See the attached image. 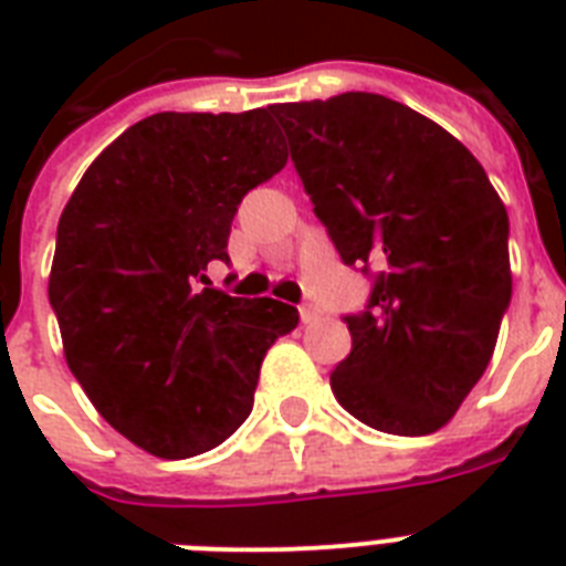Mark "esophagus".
I'll use <instances>...</instances> for the list:
<instances>
[{
    "label": "esophagus",
    "mask_w": 566,
    "mask_h": 566,
    "mask_svg": "<svg viewBox=\"0 0 566 566\" xmlns=\"http://www.w3.org/2000/svg\"><path fill=\"white\" fill-rule=\"evenodd\" d=\"M300 317L302 323H314V319H317V308H314V305H302Z\"/></svg>",
    "instance_id": "obj_1"
}]
</instances>
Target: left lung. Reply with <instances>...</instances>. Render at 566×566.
Masks as SVG:
<instances>
[{
	"mask_svg": "<svg viewBox=\"0 0 566 566\" xmlns=\"http://www.w3.org/2000/svg\"><path fill=\"white\" fill-rule=\"evenodd\" d=\"M344 264L376 266L337 402L387 434H431L491 364L511 302L509 211L461 140L378 93L273 105Z\"/></svg>",
	"mask_w": 566,
	"mask_h": 566,
	"instance_id": "1",
	"label": "left lung"
}]
</instances>
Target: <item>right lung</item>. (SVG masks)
<instances>
[{
	"label": "right lung",
	"mask_w": 566,
	"mask_h": 566,
	"mask_svg": "<svg viewBox=\"0 0 566 566\" xmlns=\"http://www.w3.org/2000/svg\"><path fill=\"white\" fill-rule=\"evenodd\" d=\"M287 164L266 108L164 111L123 132L73 190L49 305L66 364L135 447L190 458L249 417L261 361L300 323L279 300L208 287L240 199Z\"/></svg>",
	"instance_id": "add662e5"
}]
</instances>
